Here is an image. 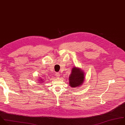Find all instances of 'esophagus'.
<instances>
[{
  "label": "esophagus",
  "mask_w": 125,
  "mask_h": 125,
  "mask_svg": "<svg viewBox=\"0 0 125 125\" xmlns=\"http://www.w3.org/2000/svg\"><path fill=\"white\" fill-rule=\"evenodd\" d=\"M56 77H57V78L59 77H60V74H59V73H56Z\"/></svg>",
  "instance_id": "1"
}]
</instances>
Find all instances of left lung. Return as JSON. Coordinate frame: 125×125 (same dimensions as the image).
I'll return each mask as SVG.
<instances>
[{
    "label": "left lung",
    "instance_id": "1",
    "mask_svg": "<svg viewBox=\"0 0 125 125\" xmlns=\"http://www.w3.org/2000/svg\"><path fill=\"white\" fill-rule=\"evenodd\" d=\"M85 74L83 70L74 66L72 68L71 74L69 77V85L72 88L80 87L84 81Z\"/></svg>",
    "mask_w": 125,
    "mask_h": 125
}]
</instances>
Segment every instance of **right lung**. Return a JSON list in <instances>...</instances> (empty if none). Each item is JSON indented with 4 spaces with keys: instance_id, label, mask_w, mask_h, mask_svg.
<instances>
[{
    "instance_id": "1",
    "label": "right lung",
    "mask_w": 125,
    "mask_h": 125,
    "mask_svg": "<svg viewBox=\"0 0 125 125\" xmlns=\"http://www.w3.org/2000/svg\"><path fill=\"white\" fill-rule=\"evenodd\" d=\"M39 78V80H38V82H40V83H43V82H44V81H43V79H42L41 78H40V77H38Z\"/></svg>"
}]
</instances>
